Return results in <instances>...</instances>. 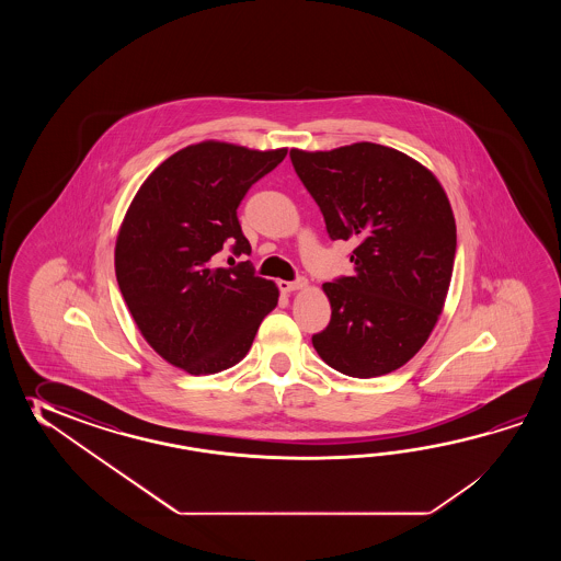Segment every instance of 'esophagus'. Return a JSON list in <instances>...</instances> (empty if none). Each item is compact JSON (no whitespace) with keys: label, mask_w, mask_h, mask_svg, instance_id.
Wrapping results in <instances>:
<instances>
[{"label":"esophagus","mask_w":561,"mask_h":561,"mask_svg":"<svg viewBox=\"0 0 561 561\" xmlns=\"http://www.w3.org/2000/svg\"><path fill=\"white\" fill-rule=\"evenodd\" d=\"M276 285H278V288H280L283 293H293V290H298V288H302V286L307 285V280H305V278H297V280H278Z\"/></svg>","instance_id":"obj_1"}]
</instances>
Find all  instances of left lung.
I'll use <instances>...</instances> for the list:
<instances>
[{"label": "left lung", "instance_id": "obj_1", "mask_svg": "<svg viewBox=\"0 0 561 561\" xmlns=\"http://www.w3.org/2000/svg\"><path fill=\"white\" fill-rule=\"evenodd\" d=\"M331 240H353V275L324 283L331 322L312 346L333 369L369 379L403 367L430 339L454 273L457 230L442 184L381 144L290 150Z\"/></svg>", "mask_w": 561, "mask_h": 561}]
</instances>
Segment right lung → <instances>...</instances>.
I'll use <instances>...</instances> for the list:
<instances>
[{"label":"right lung","instance_id":"add662e5","mask_svg":"<svg viewBox=\"0 0 561 561\" xmlns=\"http://www.w3.org/2000/svg\"><path fill=\"white\" fill-rule=\"evenodd\" d=\"M280 150L201 142L170 156L134 196L116 240V278L144 339L170 365L210 375L251 348L278 288L256 276L239 210ZM229 249L230 267L217 266Z\"/></svg>","mask_w":561,"mask_h":561}]
</instances>
